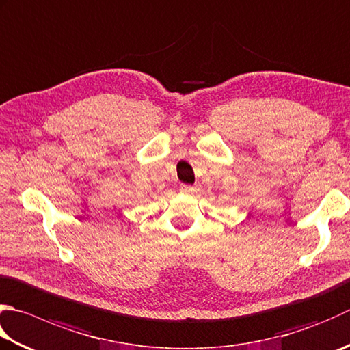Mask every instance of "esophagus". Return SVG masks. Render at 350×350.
Wrapping results in <instances>:
<instances>
[{
    "instance_id": "34e87169",
    "label": "esophagus",
    "mask_w": 350,
    "mask_h": 350,
    "mask_svg": "<svg viewBox=\"0 0 350 350\" xmlns=\"http://www.w3.org/2000/svg\"><path fill=\"white\" fill-rule=\"evenodd\" d=\"M180 193H183V194H193L194 193V188L191 187V185H180Z\"/></svg>"
}]
</instances>
